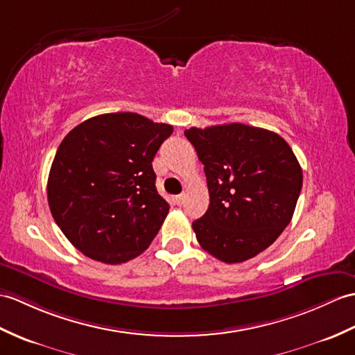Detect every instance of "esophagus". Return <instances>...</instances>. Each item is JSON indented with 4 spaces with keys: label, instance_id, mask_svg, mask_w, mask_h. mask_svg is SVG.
Here are the masks:
<instances>
[{
    "label": "esophagus",
    "instance_id": "34e87169",
    "mask_svg": "<svg viewBox=\"0 0 355 355\" xmlns=\"http://www.w3.org/2000/svg\"><path fill=\"white\" fill-rule=\"evenodd\" d=\"M184 201H186V195H184V193H181V195H177V196H175V202H177L178 205H183Z\"/></svg>",
    "mask_w": 355,
    "mask_h": 355
}]
</instances>
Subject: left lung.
Here are the masks:
<instances>
[{"instance_id":"1","label":"left lung","mask_w":355,"mask_h":355,"mask_svg":"<svg viewBox=\"0 0 355 355\" xmlns=\"http://www.w3.org/2000/svg\"><path fill=\"white\" fill-rule=\"evenodd\" d=\"M204 164L210 193L192 228L202 250L224 263H242L274 243L292 220L302 169L274 131L224 123L184 131Z\"/></svg>"}]
</instances>
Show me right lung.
Instances as JSON below:
<instances>
[{
  "label": "right lung",
  "mask_w": 355,
  "mask_h": 355,
  "mask_svg": "<svg viewBox=\"0 0 355 355\" xmlns=\"http://www.w3.org/2000/svg\"><path fill=\"white\" fill-rule=\"evenodd\" d=\"M174 128L131 112L90 118L64 136L48 177L55 224L86 257L119 265L142 254L169 204L153 160Z\"/></svg>",
  "instance_id": "1"
}]
</instances>
